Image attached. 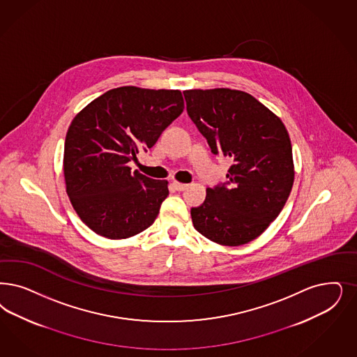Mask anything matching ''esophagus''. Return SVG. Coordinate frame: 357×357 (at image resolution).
<instances>
[{
	"instance_id": "34e87169",
	"label": "esophagus",
	"mask_w": 357,
	"mask_h": 357,
	"mask_svg": "<svg viewBox=\"0 0 357 357\" xmlns=\"http://www.w3.org/2000/svg\"><path fill=\"white\" fill-rule=\"evenodd\" d=\"M172 187L176 190V191H185V188L188 187V185H185V183H181V182H176V181H174L172 182Z\"/></svg>"
}]
</instances>
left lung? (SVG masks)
<instances>
[{
    "label": "left lung",
    "mask_w": 357,
    "mask_h": 357,
    "mask_svg": "<svg viewBox=\"0 0 357 357\" xmlns=\"http://www.w3.org/2000/svg\"><path fill=\"white\" fill-rule=\"evenodd\" d=\"M187 113L211 151L232 158L228 182L191 208L199 234L220 245L248 244L280 215L294 183L290 137L252 95L229 88L183 91Z\"/></svg>",
    "instance_id": "8db88e82"
}]
</instances>
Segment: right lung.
Masks as SVG:
<instances>
[{"label": "right lung", "instance_id": "right-lung-1", "mask_svg": "<svg viewBox=\"0 0 357 357\" xmlns=\"http://www.w3.org/2000/svg\"><path fill=\"white\" fill-rule=\"evenodd\" d=\"M185 109L178 89L119 86L75 116L64 142L66 191L95 234L120 240L149 228L169 195L167 181L130 172L128 163L148 151Z\"/></svg>", "mask_w": 357, "mask_h": 357}]
</instances>
